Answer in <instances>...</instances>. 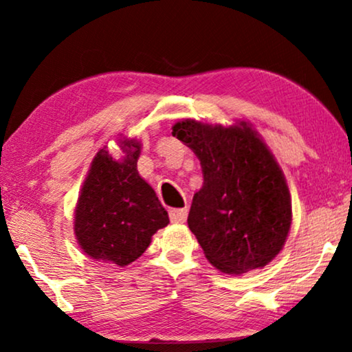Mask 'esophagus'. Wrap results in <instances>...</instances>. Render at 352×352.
Here are the masks:
<instances>
[{
	"instance_id": "34e87169",
	"label": "esophagus",
	"mask_w": 352,
	"mask_h": 352,
	"mask_svg": "<svg viewBox=\"0 0 352 352\" xmlns=\"http://www.w3.org/2000/svg\"><path fill=\"white\" fill-rule=\"evenodd\" d=\"M170 219H171V223H176V224L186 223L187 206H186V208H173V210H170Z\"/></svg>"
}]
</instances>
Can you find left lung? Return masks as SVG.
<instances>
[{"mask_svg": "<svg viewBox=\"0 0 352 352\" xmlns=\"http://www.w3.org/2000/svg\"><path fill=\"white\" fill-rule=\"evenodd\" d=\"M173 136L200 160L204 186L194 195L187 224L208 261L243 274L264 267L285 243L292 201L277 162L247 123L210 126L184 120Z\"/></svg>", "mask_w": 352, "mask_h": 352, "instance_id": "8db88e82", "label": "left lung"}]
</instances>
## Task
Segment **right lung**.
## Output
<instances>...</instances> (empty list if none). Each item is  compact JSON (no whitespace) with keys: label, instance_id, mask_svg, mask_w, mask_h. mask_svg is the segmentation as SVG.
Listing matches in <instances>:
<instances>
[{"label":"right lung","instance_id":"1","mask_svg":"<svg viewBox=\"0 0 352 352\" xmlns=\"http://www.w3.org/2000/svg\"><path fill=\"white\" fill-rule=\"evenodd\" d=\"M123 162L99 151L75 211L80 247L93 259L126 266L146 252L152 235L170 223L155 192L138 173L139 144L123 141Z\"/></svg>","mask_w":352,"mask_h":352}]
</instances>
